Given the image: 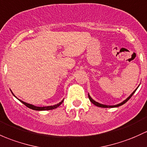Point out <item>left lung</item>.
<instances>
[{"label": "left lung", "instance_id": "obj_1", "mask_svg": "<svg viewBox=\"0 0 147 147\" xmlns=\"http://www.w3.org/2000/svg\"><path fill=\"white\" fill-rule=\"evenodd\" d=\"M137 88H138V87H137ZM137 89L135 90L134 91V92H132V94H131L129 96V97H127V98L125 99V100H124L123 102H121V103H120V104H118V105H114V106H107V105H102V104H99V103H98V102H95V101H94V100H93V99H92V98H91L89 94H88V98H89L90 101V102H92V103L93 104V105H94L95 106H97V107H102V108H113V107H120V106H121V105H124V104L125 103V102H127V101H128L129 99H130L131 98V97H132V96L133 95V94H134V93L135 92V91L137 90Z\"/></svg>", "mask_w": 147, "mask_h": 147}]
</instances>
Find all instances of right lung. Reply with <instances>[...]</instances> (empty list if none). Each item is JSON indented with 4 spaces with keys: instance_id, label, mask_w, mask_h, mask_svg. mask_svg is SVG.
I'll return each mask as SVG.
<instances>
[{
    "instance_id": "obj_1",
    "label": "right lung",
    "mask_w": 147,
    "mask_h": 147,
    "mask_svg": "<svg viewBox=\"0 0 147 147\" xmlns=\"http://www.w3.org/2000/svg\"><path fill=\"white\" fill-rule=\"evenodd\" d=\"M20 101L22 102V103L24 104V105L26 106V107H27L28 108L31 109H33V110H36V111H45V110H52V109H55L57 108L58 107H59V105H61V104H62L63 101L64 100H62L61 102L58 103L57 105H55L54 106H49V107H36V106H34L32 105H30V104L26 103V102H23V101H21V100H20Z\"/></svg>"
}]
</instances>
